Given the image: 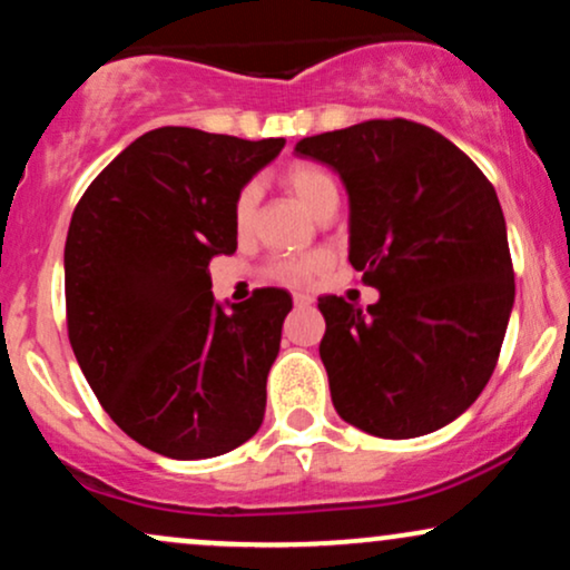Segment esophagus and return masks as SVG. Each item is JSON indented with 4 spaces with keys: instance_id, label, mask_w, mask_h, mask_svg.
<instances>
[{
    "instance_id": "1",
    "label": "esophagus",
    "mask_w": 570,
    "mask_h": 570,
    "mask_svg": "<svg viewBox=\"0 0 570 570\" xmlns=\"http://www.w3.org/2000/svg\"><path fill=\"white\" fill-rule=\"evenodd\" d=\"M294 305H297V307H311L313 305V297H311V294H305V292H294Z\"/></svg>"
}]
</instances>
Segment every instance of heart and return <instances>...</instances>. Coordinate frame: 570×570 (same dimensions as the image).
<instances>
[{
    "label": "heart",
    "mask_w": 570,
    "mask_h": 570,
    "mask_svg": "<svg viewBox=\"0 0 570 570\" xmlns=\"http://www.w3.org/2000/svg\"><path fill=\"white\" fill-rule=\"evenodd\" d=\"M284 185L289 193L297 198L307 212L316 217L318 212L330 200H337V181L326 168L316 166V163H292L284 171ZM254 212H257V187L248 185L238 193L233 206V219L238 230H246L252 225ZM326 254H305V257H286L276 259L271 267H267V278L281 281V284H303V281H311L316 273L324 271Z\"/></svg>",
    "instance_id": "obj_1"
}]
</instances>
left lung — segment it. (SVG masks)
Instances as JSON below:
<instances>
[{"label":"left lung","mask_w":570,"mask_h":570,"mask_svg":"<svg viewBox=\"0 0 570 570\" xmlns=\"http://www.w3.org/2000/svg\"><path fill=\"white\" fill-rule=\"evenodd\" d=\"M348 193V259L381 292L362 311L318 297V353L351 426L410 440L448 426L493 375L514 305L499 195L453 141L410 120L307 136Z\"/></svg>","instance_id":"left-lung-1"}]
</instances>
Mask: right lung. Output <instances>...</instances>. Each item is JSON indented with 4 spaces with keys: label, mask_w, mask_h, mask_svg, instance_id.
Segmentation results:
<instances>
[{
    "label": "right lung",
    "mask_w": 570,
    "mask_h": 570,
    "mask_svg": "<svg viewBox=\"0 0 570 570\" xmlns=\"http://www.w3.org/2000/svg\"><path fill=\"white\" fill-rule=\"evenodd\" d=\"M284 144L155 128L77 203L63 248L71 351L109 417L153 453H230L263 423L292 294L217 303L206 267L235 252V198Z\"/></svg>",
    "instance_id": "right-lung-1"
}]
</instances>
